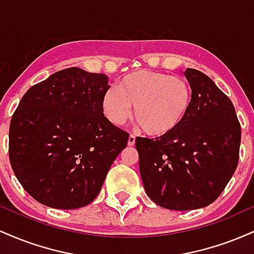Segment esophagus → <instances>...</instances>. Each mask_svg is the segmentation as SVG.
Instances as JSON below:
<instances>
[{"mask_svg":"<svg viewBox=\"0 0 254 254\" xmlns=\"http://www.w3.org/2000/svg\"><path fill=\"white\" fill-rule=\"evenodd\" d=\"M135 141H136V136L131 133V135L129 136V139H127V144H129L130 147H131V145L135 144Z\"/></svg>","mask_w":254,"mask_h":254,"instance_id":"1","label":"esophagus"}]
</instances>
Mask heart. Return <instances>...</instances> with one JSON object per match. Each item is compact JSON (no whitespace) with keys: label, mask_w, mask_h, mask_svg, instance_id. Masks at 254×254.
<instances>
[{"label":"heart","mask_w":254,"mask_h":254,"mask_svg":"<svg viewBox=\"0 0 254 254\" xmlns=\"http://www.w3.org/2000/svg\"><path fill=\"white\" fill-rule=\"evenodd\" d=\"M192 105L190 83L162 72L138 70L122 78L118 88L104 94L103 112L112 124L123 125L131 116L147 135L162 137L180 127Z\"/></svg>","instance_id":"1"}]
</instances>
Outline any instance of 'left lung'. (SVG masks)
I'll list each match as a JSON object with an SVG mask.
<instances>
[{
  "mask_svg": "<svg viewBox=\"0 0 254 254\" xmlns=\"http://www.w3.org/2000/svg\"><path fill=\"white\" fill-rule=\"evenodd\" d=\"M192 105L170 135L137 137L139 172L147 194L162 208L193 210L222 193L239 162L241 127L234 105L210 77L188 68Z\"/></svg>",
  "mask_w": 254,
  "mask_h": 254,
  "instance_id": "8db88e82",
  "label": "left lung"
}]
</instances>
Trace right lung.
Listing matches in <instances>:
<instances>
[{
  "label": "right lung",
  "instance_id": "right-lung-1",
  "mask_svg": "<svg viewBox=\"0 0 254 254\" xmlns=\"http://www.w3.org/2000/svg\"><path fill=\"white\" fill-rule=\"evenodd\" d=\"M109 77L80 68L32 86L10 121L9 161L22 188L55 209H77L98 196L129 133L104 116Z\"/></svg>",
  "mask_w": 254,
  "mask_h": 254
}]
</instances>
